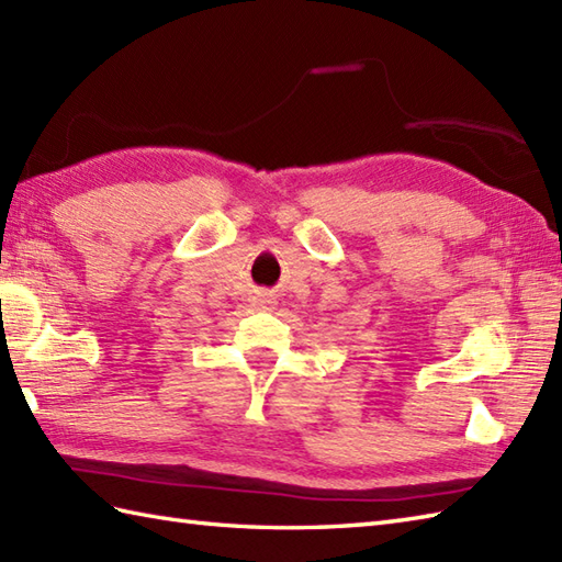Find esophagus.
Wrapping results in <instances>:
<instances>
[{"instance_id": "obj_1", "label": "esophagus", "mask_w": 562, "mask_h": 562, "mask_svg": "<svg viewBox=\"0 0 562 562\" xmlns=\"http://www.w3.org/2000/svg\"><path fill=\"white\" fill-rule=\"evenodd\" d=\"M254 304L260 306V308H272L278 302H274L272 294H256V296H254Z\"/></svg>"}]
</instances>
